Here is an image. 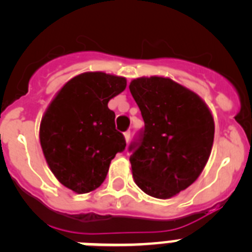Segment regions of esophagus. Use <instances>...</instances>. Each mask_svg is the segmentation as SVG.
<instances>
[{"mask_svg": "<svg viewBox=\"0 0 252 252\" xmlns=\"http://www.w3.org/2000/svg\"><path fill=\"white\" fill-rule=\"evenodd\" d=\"M124 136H125V140H126V142L130 141V137H131V133L130 131H126V132L124 133Z\"/></svg>", "mask_w": 252, "mask_h": 252, "instance_id": "1", "label": "esophagus"}]
</instances>
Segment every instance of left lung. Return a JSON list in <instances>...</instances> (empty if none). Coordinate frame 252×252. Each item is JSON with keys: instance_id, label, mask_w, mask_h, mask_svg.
Masks as SVG:
<instances>
[{"instance_id": "left-lung-1", "label": "left lung", "mask_w": 252, "mask_h": 252, "mask_svg": "<svg viewBox=\"0 0 252 252\" xmlns=\"http://www.w3.org/2000/svg\"><path fill=\"white\" fill-rule=\"evenodd\" d=\"M145 126L131 142L135 183L166 199L199 177L211 155L215 122L199 95L169 78H137L130 83Z\"/></svg>"}]
</instances>
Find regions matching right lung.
<instances>
[{
    "label": "right lung",
    "mask_w": 252,
    "mask_h": 252,
    "mask_svg": "<svg viewBox=\"0 0 252 252\" xmlns=\"http://www.w3.org/2000/svg\"><path fill=\"white\" fill-rule=\"evenodd\" d=\"M126 88L124 77L88 72L72 78L49 104L40 124V144L53 174L83 194L98 188L111 160L126 148L108 101Z\"/></svg>",
    "instance_id": "obj_1"
}]
</instances>
